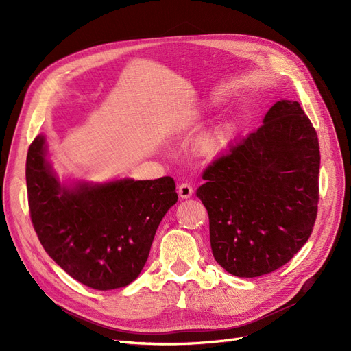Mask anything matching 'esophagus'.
<instances>
[{"instance_id": "esophagus-1", "label": "esophagus", "mask_w": 351, "mask_h": 351, "mask_svg": "<svg viewBox=\"0 0 351 351\" xmlns=\"http://www.w3.org/2000/svg\"><path fill=\"white\" fill-rule=\"evenodd\" d=\"M193 195V187L190 183H182L178 186V196L182 199H189Z\"/></svg>"}]
</instances>
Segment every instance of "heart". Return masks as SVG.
Segmentation results:
<instances>
[{"mask_svg": "<svg viewBox=\"0 0 351 351\" xmlns=\"http://www.w3.org/2000/svg\"><path fill=\"white\" fill-rule=\"evenodd\" d=\"M230 136H231V130L227 129V127H221V129L206 133L200 141L202 151L209 155L218 152L221 147L230 141Z\"/></svg>", "mask_w": 351, "mask_h": 351, "instance_id": "heart-1", "label": "heart"}]
</instances>
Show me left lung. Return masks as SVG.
<instances>
[{"label":"left lung","instance_id":"left-lung-1","mask_svg":"<svg viewBox=\"0 0 351 351\" xmlns=\"http://www.w3.org/2000/svg\"><path fill=\"white\" fill-rule=\"evenodd\" d=\"M319 142L295 101H278L256 132L215 159L196 190L209 215L212 254L253 278L289 262L309 240L319 200Z\"/></svg>","mask_w":351,"mask_h":351}]
</instances>
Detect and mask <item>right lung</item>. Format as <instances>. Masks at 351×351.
<instances>
[{"instance_id": "obj_1", "label": "right lung", "mask_w": 351, "mask_h": 351, "mask_svg": "<svg viewBox=\"0 0 351 351\" xmlns=\"http://www.w3.org/2000/svg\"><path fill=\"white\" fill-rule=\"evenodd\" d=\"M45 137L26 159L29 212L42 247L70 277L108 291L139 277L156 228L178 196L171 177L61 184L47 161Z\"/></svg>"}]
</instances>
